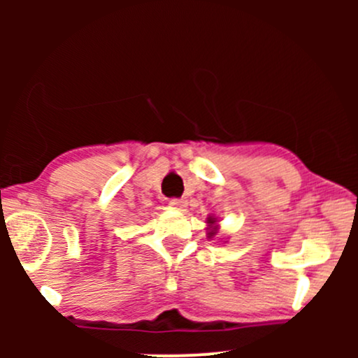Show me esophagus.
<instances>
[{"label":"esophagus","instance_id":"esophagus-1","mask_svg":"<svg viewBox=\"0 0 358 358\" xmlns=\"http://www.w3.org/2000/svg\"><path fill=\"white\" fill-rule=\"evenodd\" d=\"M171 205H173V207H176V208H180V210H183V208L187 207V200H185V199H173V200H171Z\"/></svg>","mask_w":358,"mask_h":358}]
</instances>
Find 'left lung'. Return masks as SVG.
<instances>
[{
  "instance_id": "obj_1",
  "label": "left lung",
  "mask_w": 358,
  "mask_h": 358,
  "mask_svg": "<svg viewBox=\"0 0 358 358\" xmlns=\"http://www.w3.org/2000/svg\"><path fill=\"white\" fill-rule=\"evenodd\" d=\"M207 224H208V225H210V232H208V237L215 236V234H217V227H213V225H215V224H217V219H213V217H208Z\"/></svg>"
}]
</instances>
